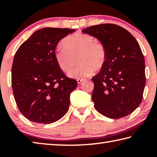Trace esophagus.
<instances>
[{
	"label": "esophagus",
	"instance_id": "obj_1",
	"mask_svg": "<svg viewBox=\"0 0 157 157\" xmlns=\"http://www.w3.org/2000/svg\"><path fill=\"white\" fill-rule=\"evenodd\" d=\"M84 80V79H77V81H78V84L82 83V82H83Z\"/></svg>",
	"mask_w": 157,
	"mask_h": 157
}]
</instances>
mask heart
I'll use <instances>...</instances> for the list:
<instances>
[{
  "instance_id": "b5f03b06",
  "label": "heart",
  "mask_w": 157,
  "mask_h": 157,
  "mask_svg": "<svg viewBox=\"0 0 157 157\" xmlns=\"http://www.w3.org/2000/svg\"><path fill=\"white\" fill-rule=\"evenodd\" d=\"M63 48H58L55 57L58 66L64 72L72 68L78 59L79 64L68 73L71 78L84 79L99 71L107 60L105 45L95 41L94 36L84 33L71 34L63 39Z\"/></svg>"
}]
</instances>
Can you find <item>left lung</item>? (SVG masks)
Returning a JSON list of instances; mask_svg holds the SVG:
<instances>
[{
	"label": "left lung",
	"instance_id": "left-lung-1",
	"mask_svg": "<svg viewBox=\"0 0 157 157\" xmlns=\"http://www.w3.org/2000/svg\"><path fill=\"white\" fill-rule=\"evenodd\" d=\"M82 33L105 45L107 60L92 78V100L101 114L116 119L126 116L139 107L145 85V59L136 39L118 25H93Z\"/></svg>",
	"mask_w": 157,
	"mask_h": 157
}]
</instances>
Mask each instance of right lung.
Here are the masks:
<instances>
[{"instance_id": "right-lung-1", "label": "right lung", "mask_w": 157, "mask_h": 157, "mask_svg": "<svg viewBox=\"0 0 157 157\" xmlns=\"http://www.w3.org/2000/svg\"><path fill=\"white\" fill-rule=\"evenodd\" d=\"M68 28L36 31L18 48L12 67V86L18 109L34 123L50 124L67 113L70 95L78 86L58 66L55 49L61 39L73 33Z\"/></svg>"}]
</instances>
